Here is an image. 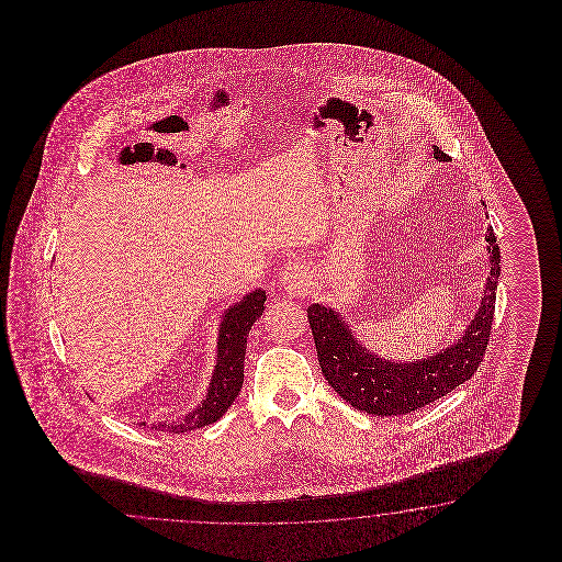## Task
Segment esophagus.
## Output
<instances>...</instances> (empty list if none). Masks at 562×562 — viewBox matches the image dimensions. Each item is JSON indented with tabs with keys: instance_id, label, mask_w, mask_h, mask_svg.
Masks as SVG:
<instances>
[{
	"instance_id": "34e87169",
	"label": "esophagus",
	"mask_w": 562,
	"mask_h": 562,
	"mask_svg": "<svg viewBox=\"0 0 562 562\" xmlns=\"http://www.w3.org/2000/svg\"><path fill=\"white\" fill-rule=\"evenodd\" d=\"M279 285L285 289L289 295H303L311 285V273L307 265L289 263L279 276Z\"/></svg>"
}]
</instances>
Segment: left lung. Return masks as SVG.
I'll return each mask as SVG.
<instances>
[{"instance_id":"8db88e82","label":"left lung","mask_w":562,"mask_h":562,"mask_svg":"<svg viewBox=\"0 0 562 562\" xmlns=\"http://www.w3.org/2000/svg\"><path fill=\"white\" fill-rule=\"evenodd\" d=\"M434 158L448 160L434 146ZM490 273L474 319L464 335L436 356L419 361L382 359L359 344L344 317L322 303L307 310L323 375L349 406L371 416H402L428 406L468 382L486 353L494 319L501 249L492 227L486 231Z\"/></svg>"}]
</instances>
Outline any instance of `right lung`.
Segmentation results:
<instances>
[{
	"instance_id": "obj_1",
	"label": "right lung",
	"mask_w": 562,
	"mask_h": 562,
	"mask_svg": "<svg viewBox=\"0 0 562 562\" xmlns=\"http://www.w3.org/2000/svg\"><path fill=\"white\" fill-rule=\"evenodd\" d=\"M267 295L261 289H255L239 303L231 305L221 319L218 341H216V366L209 383V392L203 404L194 407L184 418L172 424H158L155 430L179 431L196 430L213 424L227 412L243 387V363L247 351V337L252 323L257 322L265 311Z\"/></svg>"
}]
</instances>
